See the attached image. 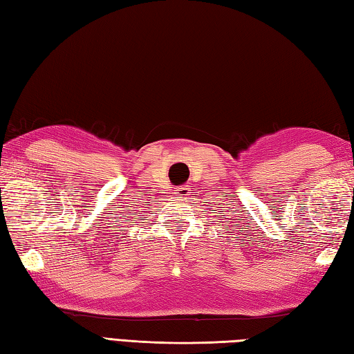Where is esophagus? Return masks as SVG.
<instances>
[{"instance_id": "1", "label": "esophagus", "mask_w": 354, "mask_h": 354, "mask_svg": "<svg viewBox=\"0 0 354 354\" xmlns=\"http://www.w3.org/2000/svg\"><path fill=\"white\" fill-rule=\"evenodd\" d=\"M175 194H176V196H187V195L190 194V192H189L187 185H181V187L176 189Z\"/></svg>"}]
</instances>
